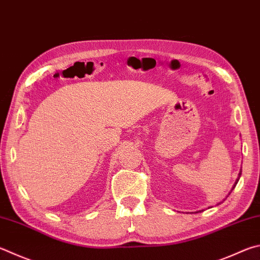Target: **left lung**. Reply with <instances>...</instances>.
I'll return each mask as SVG.
<instances>
[{
	"instance_id": "1",
	"label": "left lung",
	"mask_w": 260,
	"mask_h": 260,
	"mask_svg": "<svg viewBox=\"0 0 260 260\" xmlns=\"http://www.w3.org/2000/svg\"><path fill=\"white\" fill-rule=\"evenodd\" d=\"M240 176H241V172H240L239 173V177H238V179H237V181H235V184H234V185H233V188L235 187V185H237V184H238V182H239V179H240ZM233 188H232V190H233Z\"/></svg>"
}]
</instances>
